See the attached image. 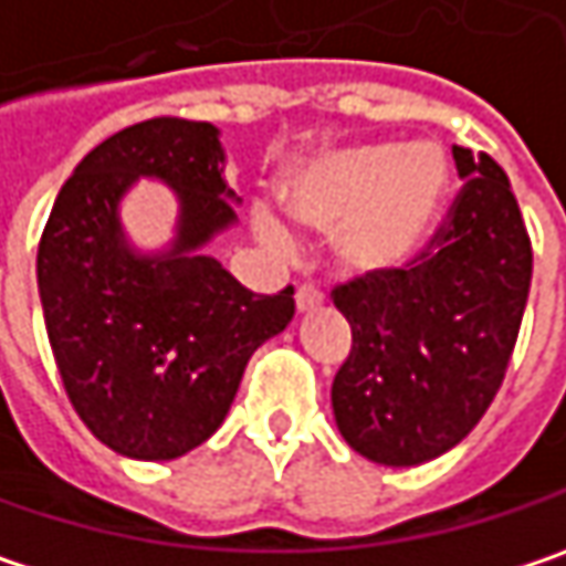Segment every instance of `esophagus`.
<instances>
[{"label": "esophagus", "mask_w": 566, "mask_h": 566, "mask_svg": "<svg viewBox=\"0 0 566 566\" xmlns=\"http://www.w3.org/2000/svg\"><path fill=\"white\" fill-rule=\"evenodd\" d=\"M322 303H325V296L315 286H300L296 290V308L300 312H312V308H318Z\"/></svg>", "instance_id": "34e87169"}]
</instances>
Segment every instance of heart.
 <instances>
[{
    "label": "heart",
    "mask_w": 566,
    "mask_h": 566,
    "mask_svg": "<svg viewBox=\"0 0 566 566\" xmlns=\"http://www.w3.org/2000/svg\"><path fill=\"white\" fill-rule=\"evenodd\" d=\"M451 164L434 144H354L308 160L280 186L286 212L305 228L338 234V263L354 280H389L422 258L444 219ZM266 244L286 251L293 234L258 216Z\"/></svg>",
    "instance_id": "heart-1"
}]
</instances>
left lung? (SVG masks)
Instances as JSON below:
<instances>
[{"label":"left lung","instance_id":"1","mask_svg":"<svg viewBox=\"0 0 566 566\" xmlns=\"http://www.w3.org/2000/svg\"><path fill=\"white\" fill-rule=\"evenodd\" d=\"M451 154L464 189L431 251L399 276L335 290L350 354L332 409L374 464H424L464 441L503 386L528 303L532 241L509 177L490 154Z\"/></svg>","mask_w":566,"mask_h":566}]
</instances>
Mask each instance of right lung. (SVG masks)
<instances>
[{"instance_id": "right-lung-1", "label": "right lung", "mask_w": 566, "mask_h": 566, "mask_svg": "<svg viewBox=\"0 0 566 566\" xmlns=\"http://www.w3.org/2000/svg\"><path fill=\"white\" fill-rule=\"evenodd\" d=\"M219 128L150 118L93 147L38 244V293L76 416L122 458L174 461L224 422L251 354L296 312L293 286L244 290L206 248L238 222ZM138 179L170 185L178 228L142 252L120 224Z\"/></svg>"}]
</instances>
